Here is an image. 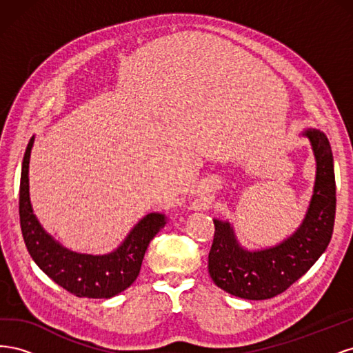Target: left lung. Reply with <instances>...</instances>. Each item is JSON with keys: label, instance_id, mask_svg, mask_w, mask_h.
Listing matches in <instances>:
<instances>
[{"label": "left lung", "instance_id": "obj_1", "mask_svg": "<svg viewBox=\"0 0 353 353\" xmlns=\"http://www.w3.org/2000/svg\"><path fill=\"white\" fill-rule=\"evenodd\" d=\"M316 160L314 196L306 218L292 237L271 249H241L228 222L213 221L215 234L209 252V274L227 293L249 301H265L285 292L318 261L331 240L336 216L333 153L324 132L305 134Z\"/></svg>", "mask_w": 353, "mask_h": 353}]
</instances>
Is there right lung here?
Segmentation results:
<instances>
[{
	"label": "right lung",
	"mask_w": 353,
	"mask_h": 353,
	"mask_svg": "<svg viewBox=\"0 0 353 353\" xmlns=\"http://www.w3.org/2000/svg\"><path fill=\"white\" fill-rule=\"evenodd\" d=\"M34 138L26 147L19 191V216L26 249L52 281L78 297L109 299L130 287L141 270L148 244L165 227L160 213H150L137 223L119 249L92 256L61 248L42 230L29 200V157Z\"/></svg>",
	"instance_id": "1"
}]
</instances>
